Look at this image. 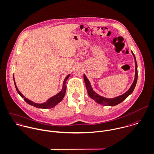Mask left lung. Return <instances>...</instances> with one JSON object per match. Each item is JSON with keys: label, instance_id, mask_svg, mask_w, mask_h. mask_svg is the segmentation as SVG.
<instances>
[{"label": "left lung", "instance_id": "left-lung-1", "mask_svg": "<svg viewBox=\"0 0 154 154\" xmlns=\"http://www.w3.org/2000/svg\"><path fill=\"white\" fill-rule=\"evenodd\" d=\"M131 52L134 57V62H135L134 79L132 85H131L130 88H129V89L126 92L123 93V94H122V95H120L119 96L112 97V98H107V97H105L99 95V94H97V93L93 91L89 80L86 77V75L84 74L83 77H84V80L85 82L88 93L89 96L96 102H97L99 104H100L102 105H105V106H116V105L120 103L121 102H122L124 100H125L130 94H131V93L133 92V91L135 88L136 83H137V62H136L134 54H133V52L132 51H131Z\"/></svg>", "mask_w": 154, "mask_h": 154}]
</instances>
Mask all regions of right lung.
Wrapping results in <instances>:
<instances>
[{
    "label": "right lung",
    "instance_id": "add662e5",
    "mask_svg": "<svg viewBox=\"0 0 154 154\" xmlns=\"http://www.w3.org/2000/svg\"><path fill=\"white\" fill-rule=\"evenodd\" d=\"M70 76V74H69L64 79L63 82V85H62V90L57 94H55V96L50 97L49 99H48L46 102L42 103H35L32 101H31L30 100H29V99L26 98L19 91V90L17 88V86L16 85V83L15 81V79H14V76L13 75L14 77V84H15V86L16 88V90L17 91L18 93L21 96V97L22 98H23L24 99V100L29 103V105H30L31 106H33L34 107H36L37 108H42V109H49V108H52L54 106H55L58 103H59L60 102H61L62 100L63 99L65 94L66 92V86H65V83L66 80H68V79L69 77Z\"/></svg>",
    "mask_w": 154,
    "mask_h": 154
}]
</instances>
